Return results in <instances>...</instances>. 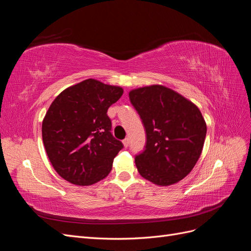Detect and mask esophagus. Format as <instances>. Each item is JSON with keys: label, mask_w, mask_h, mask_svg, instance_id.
I'll use <instances>...</instances> for the list:
<instances>
[{"label": "esophagus", "mask_w": 251, "mask_h": 251, "mask_svg": "<svg viewBox=\"0 0 251 251\" xmlns=\"http://www.w3.org/2000/svg\"><path fill=\"white\" fill-rule=\"evenodd\" d=\"M123 143H124L125 148H127V147H128V143H130V139H128V138H126V139H124Z\"/></svg>", "instance_id": "esophagus-1"}]
</instances>
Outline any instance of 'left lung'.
Segmentation results:
<instances>
[{"instance_id":"obj_1","label":"left lung","mask_w":251,"mask_h":251,"mask_svg":"<svg viewBox=\"0 0 251 251\" xmlns=\"http://www.w3.org/2000/svg\"><path fill=\"white\" fill-rule=\"evenodd\" d=\"M128 96L147 134L143 151L135 157L139 174L163 186L182 180L202 153L206 124L200 110L163 86L136 89Z\"/></svg>"}]
</instances>
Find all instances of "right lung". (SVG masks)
Wrapping results in <instances>:
<instances>
[{"mask_svg": "<svg viewBox=\"0 0 251 251\" xmlns=\"http://www.w3.org/2000/svg\"><path fill=\"white\" fill-rule=\"evenodd\" d=\"M124 93L120 87L86 79L64 90L43 120L46 153L60 177L76 185H91L112 170L124 149L114 137L108 109Z\"/></svg>", "mask_w": 251, "mask_h": 251, "instance_id": "obj_1", "label": "right lung"}]
</instances>
